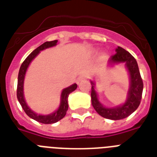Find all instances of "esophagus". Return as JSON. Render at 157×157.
I'll return each mask as SVG.
<instances>
[{
	"label": "esophagus",
	"instance_id": "obj_1",
	"mask_svg": "<svg viewBox=\"0 0 157 157\" xmlns=\"http://www.w3.org/2000/svg\"><path fill=\"white\" fill-rule=\"evenodd\" d=\"M87 78H88V76H87L86 75H85V74L81 75V76H79L78 78H77V83H80L81 81H85V80H86Z\"/></svg>",
	"mask_w": 157,
	"mask_h": 157
}]
</instances>
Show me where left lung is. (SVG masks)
Returning a JSON list of instances; mask_svg holds the SVG:
<instances>
[{"label": "left lung", "mask_w": 157, "mask_h": 157, "mask_svg": "<svg viewBox=\"0 0 157 157\" xmlns=\"http://www.w3.org/2000/svg\"><path fill=\"white\" fill-rule=\"evenodd\" d=\"M114 55L109 58V64H114L118 63H125L126 68L129 72L130 86L128 93V98L125 103L113 108H105L99 101L97 94L95 91L94 82L91 81V98L92 105L99 115L107 119L117 121L128 117L139 107L143 92V81L140 73L138 64L136 59L129 52L121 47L116 48Z\"/></svg>", "instance_id": "left-lung-1"}]
</instances>
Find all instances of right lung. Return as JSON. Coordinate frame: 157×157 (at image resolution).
<instances>
[{
	"mask_svg": "<svg viewBox=\"0 0 157 157\" xmlns=\"http://www.w3.org/2000/svg\"><path fill=\"white\" fill-rule=\"evenodd\" d=\"M57 43V40H52V41H46L44 44H42L36 49L33 50L31 53L27 56V58L24 60L22 63L21 66L20 68L19 73H18V80H17V97L18 101L20 102L21 105L22 109L25 112L30 118L35 120V121L40 122L42 124H53L56 123L62 118H64V116L66 115V112L68 109V95L70 94L72 92L76 90L77 88L76 84H73L71 86L68 87L66 89H63L62 93H61V99H60V105L59 106V109L56 112L51 113L49 115H38L36 113H34L33 110H31L29 106L27 105L24 97V80H25V72L27 70L28 67L31 63V61L33 60L35 57L38 55V53L42 51V50L45 49V48H50L52 46H55Z\"/></svg>",
	"mask_w": 157,
	"mask_h": 157,
	"instance_id": "1",
	"label": "right lung"
}]
</instances>
